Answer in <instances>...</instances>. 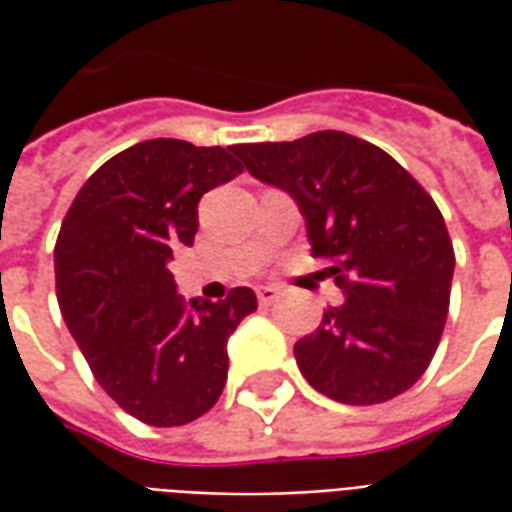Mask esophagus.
I'll return each instance as SVG.
<instances>
[{
  "mask_svg": "<svg viewBox=\"0 0 512 512\" xmlns=\"http://www.w3.org/2000/svg\"><path fill=\"white\" fill-rule=\"evenodd\" d=\"M282 296V290L277 288V285H260L257 288V301L263 304V307H268V304H274V301Z\"/></svg>",
  "mask_w": 512,
  "mask_h": 512,
  "instance_id": "esophagus-1",
  "label": "esophagus"
}]
</instances>
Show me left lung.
I'll return each mask as SVG.
<instances>
[{
	"label": "left lung",
	"instance_id": "8db88e82",
	"mask_svg": "<svg viewBox=\"0 0 512 512\" xmlns=\"http://www.w3.org/2000/svg\"><path fill=\"white\" fill-rule=\"evenodd\" d=\"M235 153L296 200L312 257L345 293L293 345L301 376L348 406L403 395L428 370L450 310L455 252L433 197L381 147L343 131Z\"/></svg>",
	"mask_w": 512,
	"mask_h": 512
}]
</instances>
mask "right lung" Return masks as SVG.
I'll use <instances>...</instances> for the list:
<instances>
[{
    "label": "right lung",
    "mask_w": 512,
    "mask_h": 512,
    "mask_svg": "<svg viewBox=\"0 0 512 512\" xmlns=\"http://www.w3.org/2000/svg\"><path fill=\"white\" fill-rule=\"evenodd\" d=\"M244 167L233 147L147 139L98 167L62 219L57 301L98 384L131 417L175 428L211 411L227 381V337L255 293L183 301L167 263L194 244L205 191Z\"/></svg>",
    "instance_id": "add662e5"
}]
</instances>
